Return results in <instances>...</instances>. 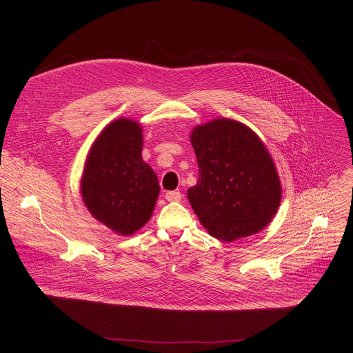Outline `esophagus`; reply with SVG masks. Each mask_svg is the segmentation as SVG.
<instances>
[{"label":"esophagus","mask_w":353,"mask_h":353,"mask_svg":"<svg viewBox=\"0 0 353 353\" xmlns=\"http://www.w3.org/2000/svg\"><path fill=\"white\" fill-rule=\"evenodd\" d=\"M165 200L167 201H180L181 200V193L180 192H167L165 193Z\"/></svg>","instance_id":"1"}]
</instances>
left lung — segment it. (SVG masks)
Returning a JSON list of instances; mask_svg holds the SVG:
<instances>
[{"label": "left lung", "instance_id": "1", "mask_svg": "<svg viewBox=\"0 0 353 353\" xmlns=\"http://www.w3.org/2000/svg\"><path fill=\"white\" fill-rule=\"evenodd\" d=\"M190 143L199 165L188 199L208 233L223 242L265 229L282 201V184L265 143L232 119L196 125Z\"/></svg>", "mask_w": 353, "mask_h": 353}]
</instances>
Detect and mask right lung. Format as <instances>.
I'll use <instances>...</instances> for the list:
<instances>
[{"label":"right lung","instance_id":"right-lung-1","mask_svg":"<svg viewBox=\"0 0 353 353\" xmlns=\"http://www.w3.org/2000/svg\"><path fill=\"white\" fill-rule=\"evenodd\" d=\"M143 127L120 117L91 144L80 180L84 206L100 223L132 236L150 220L160 193L159 179L143 157Z\"/></svg>","mask_w":353,"mask_h":353}]
</instances>
